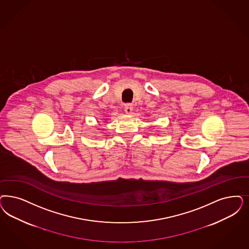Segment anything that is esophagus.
I'll list each match as a JSON object with an SVG mask.
<instances>
[{
	"label": "esophagus",
	"mask_w": 249,
	"mask_h": 249,
	"mask_svg": "<svg viewBox=\"0 0 249 249\" xmlns=\"http://www.w3.org/2000/svg\"><path fill=\"white\" fill-rule=\"evenodd\" d=\"M124 109H125V112H126L127 114H130L131 111H132V109H133V107H132V106H131L130 104H126Z\"/></svg>",
	"instance_id": "1"
}]
</instances>
